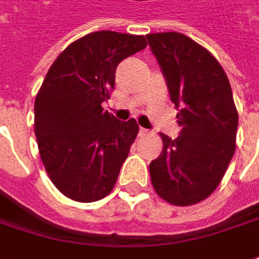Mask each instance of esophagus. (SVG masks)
<instances>
[{
  "label": "esophagus",
  "instance_id": "obj_1",
  "mask_svg": "<svg viewBox=\"0 0 259 259\" xmlns=\"http://www.w3.org/2000/svg\"><path fill=\"white\" fill-rule=\"evenodd\" d=\"M149 133H150V132H149L147 129H144V127H140V129H139V136H140V137L147 136Z\"/></svg>",
  "mask_w": 259,
  "mask_h": 259
}]
</instances>
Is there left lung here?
Wrapping results in <instances>:
<instances>
[{"instance_id":"8db88e82","label":"left lung","mask_w":259,"mask_h":259,"mask_svg":"<svg viewBox=\"0 0 259 259\" xmlns=\"http://www.w3.org/2000/svg\"><path fill=\"white\" fill-rule=\"evenodd\" d=\"M167 80L181 135L160 133L163 150L150 163L154 191L173 205L211 196L235 152L238 112L226 72L207 49L180 32L146 35Z\"/></svg>"}]
</instances>
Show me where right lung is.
<instances>
[{"instance_id": "obj_1", "label": "right lung", "mask_w": 259, "mask_h": 259, "mask_svg": "<svg viewBox=\"0 0 259 259\" xmlns=\"http://www.w3.org/2000/svg\"><path fill=\"white\" fill-rule=\"evenodd\" d=\"M146 45L143 35L88 33L59 54L36 93L39 156L54 186L70 200L93 203L115 187L139 124L116 120L102 103L110 99L117 65Z\"/></svg>"}]
</instances>
